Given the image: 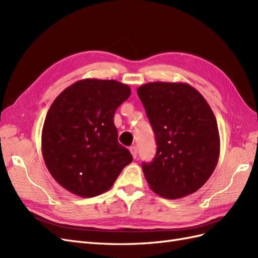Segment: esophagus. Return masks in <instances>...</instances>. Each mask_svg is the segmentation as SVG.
<instances>
[{
  "label": "esophagus",
  "instance_id": "obj_1",
  "mask_svg": "<svg viewBox=\"0 0 258 258\" xmlns=\"http://www.w3.org/2000/svg\"><path fill=\"white\" fill-rule=\"evenodd\" d=\"M129 150H130V152L132 154V157L136 159L138 157V148L136 146H130Z\"/></svg>",
  "mask_w": 258,
  "mask_h": 258
}]
</instances>
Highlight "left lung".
Instances as JSON below:
<instances>
[{"label": "left lung", "mask_w": 258, "mask_h": 258, "mask_svg": "<svg viewBox=\"0 0 258 258\" xmlns=\"http://www.w3.org/2000/svg\"><path fill=\"white\" fill-rule=\"evenodd\" d=\"M138 96L157 143L154 160L142 165L151 189L166 199L197 191L220 157L217 122L206 99L188 84L166 82L140 86Z\"/></svg>", "instance_id": "8db88e82"}]
</instances>
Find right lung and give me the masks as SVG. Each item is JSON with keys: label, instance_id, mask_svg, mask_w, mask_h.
<instances>
[{"label": "right lung", "instance_id": "right-lung-1", "mask_svg": "<svg viewBox=\"0 0 258 258\" xmlns=\"http://www.w3.org/2000/svg\"><path fill=\"white\" fill-rule=\"evenodd\" d=\"M130 95L126 84L86 79L54 99L42 130V154L51 176L70 192L103 194L132 161L114 124L117 107Z\"/></svg>", "mask_w": 258, "mask_h": 258}]
</instances>
